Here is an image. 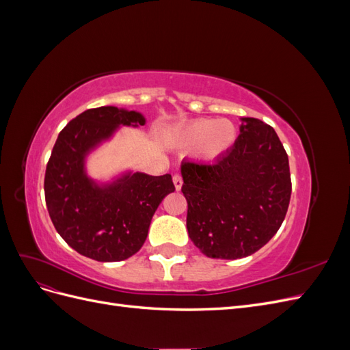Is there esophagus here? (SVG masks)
<instances>
[{
	"label": "esophagus",
	"mask_w": 350,
	"mask_h": 350,
	"mask_svg": "<svg viewBox=\"0 0 350 350\" xmlns=\"http://www.w3.org/2000/svg\"><path fill=\"white\" fill-rule=\"evenodd\" d=\"M172 181H174L175 189H176V191H179V189H181V187H183V178H181V175L175 174L174 178H172Z\"/></svg>",
	"instance_id": "obj_1"
}]
</instances>
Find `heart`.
<instances>
[{
	"label": "heart",
	"instance_id": "heart-1",
	"mask_svg": "<svg viewBox=\"0 0 350 350\" xmlns=\"http://www.w3.org/2000/svg\"><path fill=\"white\" fill-rule=\"evenodd\" d=\"M237 126L228 120L200 118L185 124L174 135L178 147H196L197 154L207 162H216L235 144Z\"/></svg>",
	"mask_w": 350,
	"mask_h": 350
}]
</instances>
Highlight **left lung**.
<instances>
[{"label":"left lung","instance_id":"left-lung-1","mask_svg":"<svg viewBox=\"0 0 350 350\" xmlns=\"http://www.w3.org/2000/svg\"><path fill=\"white\" fill-rule=\"evenodd\" d=\"M187 229L210 258L251 256L274 237L292 193L289 159L270 125L241 118L232 149L215 163H181Z\"/></svg>","mask_w":350,"mask_h":350}]
</instances>
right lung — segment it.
<instances>
[{
    "mask_svg": "<svg viewBox=\"0 0 350 350\" xmlns=\"http://www.w3.org/2000/svg\"><path fill=\"white\" fill-rule=\"evenodd\" d=\"M144 115L116 107L88 109L58 134L45 172V200L61 238L84 257L122 261L139 251L156 208L175 191L169 174L124 171L111 181L93 179L90 153L121 126L144 125Z\"/></svg>",
    "mask_w": 350,
    "mask_h": 350,
    "instance_id": "1",
    "label": "right lung"
}]
</instances>
